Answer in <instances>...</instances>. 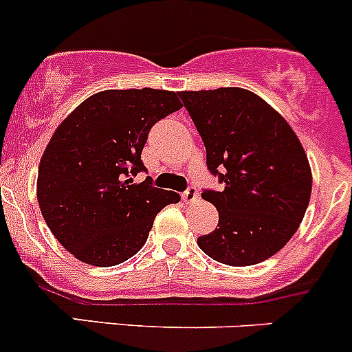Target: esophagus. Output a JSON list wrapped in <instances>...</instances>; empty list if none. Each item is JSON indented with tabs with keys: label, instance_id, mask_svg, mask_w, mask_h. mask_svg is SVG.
I'll use <instances>...</instances> for the list:
<instances>
[{
	"label": "esophagus",
	"instance_id": "obj_1",
	"mask_svg": "<svg viewBox=\"0 0 352 352\" xmlns=\"http://www.w3.org/2000/svg\"><path fill=\"white\" fill-rule=\"evenodd\" d=\"M197 197H199L197 189H196V187H192V186H190L187 190H184V194H182L184 202H187V204H190V202H196Z\"/></svg>",
	"mask_w": 352,
	"mask_h": 352
}]
</instances>
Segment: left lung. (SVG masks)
<instances>
[{
	"mask_svg": "<svg viewBox=\"0 0 352 352\" xmlns=\"http://www.w3.org/2000/svg\"><path fill=\"white\" fill-rule=\"evenodd\" d=\"M206 146V163L223 189L202 192L216 206L214 232L197 239L226 265L272 257L296 233L311 194V170L285 117L243 88L180 91Z\"/></svg>",
	"mask_w": 352,
	"mask_h": 352,
	"instance_id": "8db88e82",
	"label": "left lung"
}]
</instances>
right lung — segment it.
<instances>
[{
    "instance_id": "1",
    "label": "right lung",
    "mask_w": 352,
    "mask_h": 352,
    "mask_svg": "<svg viewBox=\"0 0 352 352\" xmlns=\"http://www.w3.org/2000/svg\"><path fill=\"white\" fill-rule=\"evenodd\" d=\"M182 107L175 91L105 90L88 97L52 134L37 199L58 242L97 267L126 262L146 243L155 216L177 204L173 190L134 184L150 129Z\"/></svg>"
}]
</instances>
